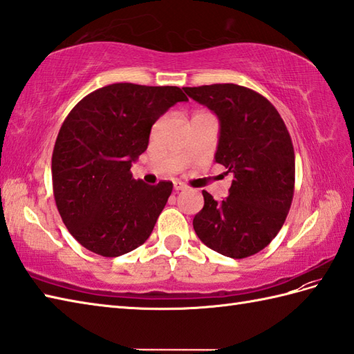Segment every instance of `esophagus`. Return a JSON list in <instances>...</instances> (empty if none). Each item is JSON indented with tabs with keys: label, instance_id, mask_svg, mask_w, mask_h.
Instances as JSON below:
<instances>
[{
	"label": "esophagus",
	"instance_id": "esophagus-1",
	"mask_svg": "<svg viewBox=\"0 0 354 354\" xmlns=\"http://www.w3.org/2000/svg\"><path fill=\"white\" fill-rule=\"evenodd\" d=\"M174 188H175V192H183V190H187V185L183 184V183H179V180H176Z\"/></svg>",
	"mask_w": 354,
	"mask_h": 354
}]
</instances>
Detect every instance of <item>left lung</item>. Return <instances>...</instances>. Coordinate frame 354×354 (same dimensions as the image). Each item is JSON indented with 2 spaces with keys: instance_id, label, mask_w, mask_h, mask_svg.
<instances>
[{
  "instance_id": "obj_1",
  "label": "left lung",
  "mask_w": 354,
  "mask_h": 354,
  "mask_svg": "<svg viewBox=\"0 0 354 354\" xmlns=\"http://www.w3.org/2000/svg\"><path fill=\"white\" fill-rule=\"evenodd\" d=\"M184 90L216 113V162L234 175L221 202L202 192L205 203L193 218L194 231L225 257H252L281 231L291 208L295 160L288 129L273 104L252 88L211 84Z\"/></svg>"
}]
</instances>
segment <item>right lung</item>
Returning <instances> with one entry per match:
<instances>
[{
  "instance_id": "1",
  "label": "right lung",
  "mask_w": 354,
  "mask_h": 354,
  "mask_svg": "<svg viewBox=\"0 0 354 354\" xmlns=\"http://www.w3.org/2000/svg\"><path fill=\"white\" fill-rule=\"evenodd\" d=\"M183 101L175 86L116 83L88 93L64 119L53 152L54 199L87 250L116 258L152 234L174 184L147 185L131 166L147 149L153 123Z\"/></svg>"
}]
</instances>
